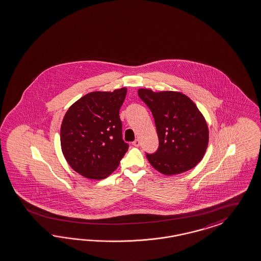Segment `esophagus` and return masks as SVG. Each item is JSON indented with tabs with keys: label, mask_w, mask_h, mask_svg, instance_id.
Here are the masks:
<instances>
[{
	"label": "esophagus",
	"mask_w": 261,
	"mask_h": 261,
	"mask_svg": "<svg viewBox=\"0 0 261 261\" xmlns=\"http://www.w3.org/2000/svg\"><path fill=\"white\" fill-rule=\"evenodd\" d=\"M133 145L135 146V147H139V145H140V141H139L138 139H135V141L133 142Z\"/></svg>",
	"instance_id": "1"
}]
</instances>
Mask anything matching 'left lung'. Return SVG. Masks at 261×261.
Here are the masks:
<instances>
[{"mask_svg": "<svg viewBox=\"0 0 261 261\" xmlns=\"http://www.w3.org/2000/svg\"><path fill=\"white\" fill-rule=\"evenodd\" d=\"M138 96L154 116L159 149L146 154L155 170L164 175L183 173L202 160L209 141L206 120L189 97L180 92L139 89Z\"/></svg>", "mask_w": 261, "mask_h": 261, "instance_id": "1", "label": "left lung"}]
</instances>
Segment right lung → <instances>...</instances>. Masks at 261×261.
Here are the masks:
<instances>
[{
    "mask_svg": "<svg viewBox=\"0 0 261 261\" xmlns=\"http://www.w3.org/2000/svg\"><path fill=\"white\" fill-rule=\"evenodd\" d=\"M126 95V87L89 93L69 107L63 119L62 152L70 167L88 179L107 178L128 149L119 116Z\"/></svg>",
    "mask_w": 261,
    "mask_h": 261,
    "instance_id": "obj_1",
    "label": "right lung"
}]
</instances>
